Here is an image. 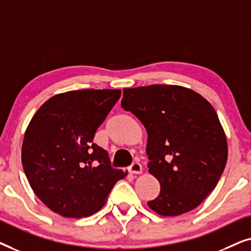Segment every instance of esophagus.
<instances>
[{
    "instance_id": "34e87169",
    "label": "esophagus",
    "mask_w": 251,
    "mask_h": 251,
    "mask_svg": "<svg viewBox=\"0 0 251 251\" xmlns=\"http://www.w3.org/2000/svg\"><path fill=\"white\" fill-rule=\"evenodd\" d=\"M129 171L132 174H142L143 173V168H142V164L139 162H133L131 166L129 167Z\"/></svg>"
}]
</instances>
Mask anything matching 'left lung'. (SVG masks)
I'll return each mask as SVG.
<instances>
[{
    "label": "left lung",
    "mask_w": 251,
    "mask_h": 251,
    "mask_svg": "<svg viewBox=\"0 0 251 251\" xmlns=\"http://www.w3.org/2000/svg\"><path fill=\"white\" fill-rule=\"evenodd\" d=\"M121 106L149 135L147 167L161 186L149 207L161 216L197 208L216 187L227 161V142L215 108L191 89L164 84L123 89Z\"/></svg>",
    "instance_id": "obj_1"
}]
</instances>
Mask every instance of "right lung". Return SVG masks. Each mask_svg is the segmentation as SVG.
Here are the masks:
<instances>
[{"instance_id":"right-lung-1","label":"right lung","mask_w":251,"mask_h":251,"mask_svg":"<svg viewBox=\"0 0 251 251\" xmlns=\"http://www.w3.org/2000/svg\"><path fill=\"white\" fill-rule=\"evenodd\" d=\"M121 90H74L47 100L30 120L22 162L30 187L64 217L94 215L126 171L111 166L107 151L94 143Z\"/></svg>"}]
</instances>
